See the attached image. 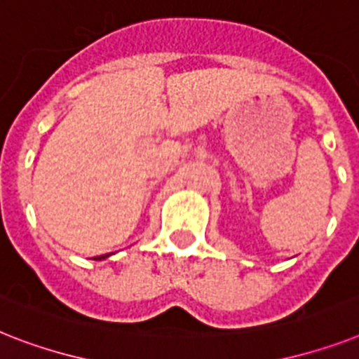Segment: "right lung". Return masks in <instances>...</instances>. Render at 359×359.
<instances>
[{
  "label": "right lung",
  "mask_w": 359,
  "mask_h": 359,
  "mask_svg": "<svg viewBox=\"0 0 359 359\" xmlns=\"http://www.w3.org/2000/svg\"><path fill=\"white\" fill-rule=\"evenodd\" d=\"M101 258H104V256H101ZM101 258H97V260H101Z\"/></svg>",
  "instance_id": "right-lung-1"
}]
</instances>
